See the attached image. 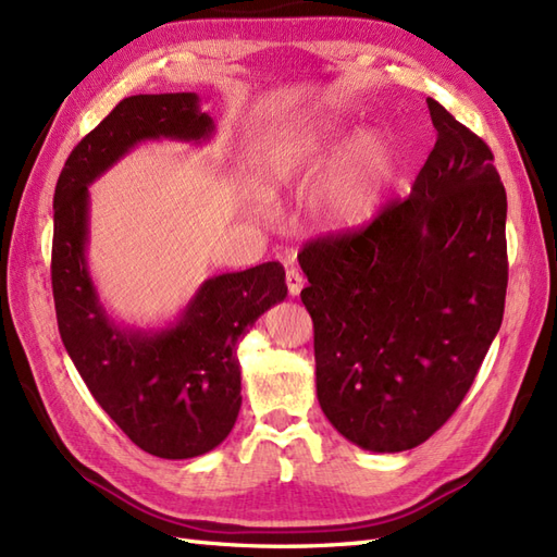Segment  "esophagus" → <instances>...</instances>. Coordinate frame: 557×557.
Wrapping results in <instances>:
<instances>
[{
	"label": "esophagus",
	"instance_id": "34e87169",
	"mask_svg": "<svg viewBox=\"0 0 557 557\" xmlns=\"http://www.w3.org/2000/svg\"><path fill=\"white\" fill-rule=\"evenodd\" d=\"M304 287H306L304 275L298 273L296 268H289V270H287V289H289V296H298V294H301Z\"/></svg>",
	"mask_w": 557,
	"mask_h": 557
}]
</instances>
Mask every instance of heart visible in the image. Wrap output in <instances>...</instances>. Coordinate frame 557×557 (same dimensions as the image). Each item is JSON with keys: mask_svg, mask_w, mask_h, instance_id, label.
<instances>
[{"mask_svg": "<svg viewBox=\"0 0 557 557\" xmlns=\"http://www.w3.org/2000/svg\"><path fill=\"white\" fill-rule=\"evenodd\" d=\"M336 156L339 160L312 188L310 211L330 233L362 231L379 216L393 176V154L383 140L355 138L344 124L326 117L304 120L268 138L256 174L261 188L273 195L306 181Z\"/></svg>", "mask_w": 557, "mask_h": 557, "instance_id": "obj_1", "label": "heart"}]
</instances>
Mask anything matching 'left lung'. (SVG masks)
<instances>
[{
	"mask_svg": "<svg viewBox=\"0 0 557 557\" xmlns=\"http://www.w3.org/2000/svg\"><path fill=\"white\" fill-rule=\"evenodd\" d=\"M425 103L437 140L409 197L298 253L320 407L369 451L414 449L445 425L504 320L508 205L494 154Z\"/></svg>",
	"mask_w": 557,
	"mask_h": 557,
	"instance_id": "8db88e82",
	"label": "left lung"
}]
</instances>
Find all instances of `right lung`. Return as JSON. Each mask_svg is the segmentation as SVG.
Segmentation results:
<instances>
[{"mask_svg":"<svg viewBox=\"0 0 557 557\" xmlns=\"http://www.w3.org/2000/svg\"><path fill=\"white\" fill-rule=\"evenodd\" d=\"M213 120L197 94L129 96L70 152L53 193L51 287L63 346L79 376L136 447L160 459L207 454L242 405L237 344L284 301V268L268 261L202 282L174 324L129 330L98 301L87 268L89 185L143 140L205 143Z\"/></svg>","mask_w":557,"mask_h":557,"instance_id":"add662e5","label":"right lung"}]
</instances>
